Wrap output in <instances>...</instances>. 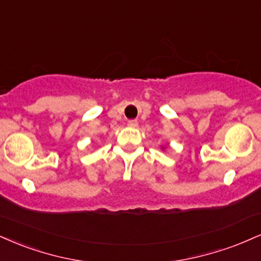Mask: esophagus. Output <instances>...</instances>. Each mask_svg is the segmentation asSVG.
<instances>
[{
	"label": "esophagus",
	"mask_w": 261,
	"mask_h": 261,
	"mask_svg": "<svg viewBox=\"0 0 261 261\" xmlns=\"http://www.w3.org/2000/svg\"><path fill=\"white\" fill-rule=\"evenodd\" d=\"M127 125H128V126H131V127H136L137 125H139V121L135 120V119H133V120H128L127 121Z\"/></svg>",
	"instance_id": "esophagus-1"
}]
</instances>
